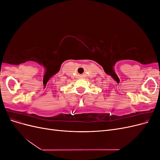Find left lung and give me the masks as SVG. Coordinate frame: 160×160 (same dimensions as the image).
<instances>
[{"instance_id":"obj_1","label":"left lung","mask_w":160,"mask_h":160,"mask_svg":"<svg viewBox=\"0 0 160 160\" xmlns=\"http://www.w3.org/2000/svg\"><path fill=\"white\" fill-rule=\"evenodd\" d=\"M159 87H160V85H159Z\"/></svg>"}]
</instances>
